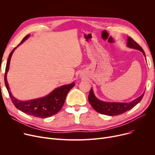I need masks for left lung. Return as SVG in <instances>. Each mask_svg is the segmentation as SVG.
I'll return each mask as SVG.
<instances>
[{
  "instance_id": "8db88e82",
  "label": "left lung",
  "mask_w": 155,
  "mask_h": 155,
  "mask_svg": "<svg viewBox=\"0 0 155 155\" xmlns=\"http://www.w3.org/2000/svg\"><path fill=\"white\" fill-rule=\"evenodd\" d=\"M127 46L129 48L140 50L145 56V53L143 48L136 42H135L131 38H127ZM144 94V92H143L140 97L131 102H109L102 101L97 99L95 96L92 88H91L88 95V101L94 109L99 113L107 116H116L121 114H123L129 110L133 109L135 105H136L141 101Z\"/></svg>"
}]
</instances>
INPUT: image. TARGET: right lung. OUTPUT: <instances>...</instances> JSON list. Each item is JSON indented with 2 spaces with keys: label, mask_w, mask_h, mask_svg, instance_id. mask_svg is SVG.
<instances>
[{
  "label": "right lung",
  "mask_w": 155,
  "mask_h": 155,
  "mask_svg": "<svg viewBox=\"0 0 155 155\" xmlns=\"http://www.w3.org/2000/svg\"><path fill=\"white\" fill-rule=\"evenodd\" d=\"M29 37V35L24 37L21 43L14 48V50L11 52L6 64L4 82L11 99L16 108L30 116L39 118H46L56 114L61 110L68 92L75 86V84L73 82L70 84L64 85L59 88H56L50 94L44 97H41V98L28 101H21L15 98L10 91L9 84H8L7 80V74L9 71L11 58L15 49L22 44L24 41H26Z\"/></svg>",
  "instance_id": "add662e5"
}]
</instances>
